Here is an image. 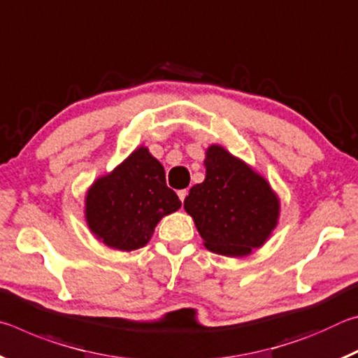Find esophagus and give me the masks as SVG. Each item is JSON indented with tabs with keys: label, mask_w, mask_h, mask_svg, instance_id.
<instances>
[{
	"label": "esophagus",
	"mask_w": 358,
	"mask_h": 358,
	"mask_svg": "<svg viewBox=\"0 0 358 358\" xmlns=\"http://www.w3.org/2000/svg\"><path fill=\"white\" fill-rule=\"evenodd\" d=\"M186 196H187V189H181V191H178V197H180V201H181V202H185Z\"/></svg>",
	"instance_id": "1"
}]
</instances>
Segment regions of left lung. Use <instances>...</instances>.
Segmentation results:
<instances>
[{
	"mask_svg": "<svg viewBox=\"0 0 358 358\" xmlns=\"http://www.w3.org/2000/svg\"><path fill=\"white\" fill-rule=\"evenodd\" d=\"M203 164L207 175L189 189L185 210L210 251L248 256L276 227L280 201L264 177L220 145L207 150Z\"/></svg>",
	"mask_w": 358,
	"mask_h": 358,
	"instance_id": "8db88e82",
	"label": "left lung"
}]
</instances>
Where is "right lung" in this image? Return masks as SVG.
Segmentation results:
<instances>
[{
	"label": "right lung",
	"instance_id": "obj_1",
	"mask_svg": "<svg viewBox=\"0 0 358 358\" xmlns=\"http://www.w3.org/2000/svg\"><path fill=\"white\" fill-rule=\"evenodd\" d=\"M85 205L88 227L102 243L134 251L148 243L161 217L177 211L181 202L166 185L164 167L141 147L94 181Z\"/></svg>",
	"mask_w": 358,
	"mask_h": 358
}]
</instances>
